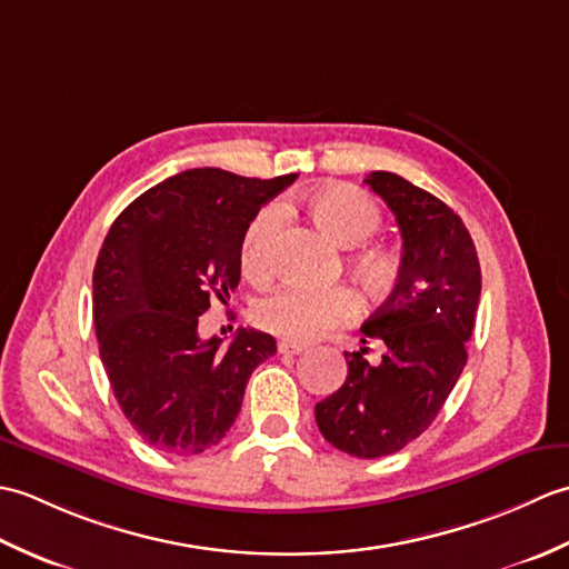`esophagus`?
Here are the masks:
<instances>
[{
    "instance_id": "34e87169",
    "label": "esophagus",
    "mask_w": 569,
    "mask_h": 569,
    "mask_svg": "<svg viewBox=\"0 0 569 569\" xmlns=\"http://www.w3.org/2000/svg\"><path fill=\"white\" fill-rule=\"evenodd\" d=\"M278 352H281V355H300V352H306V345L281 340V342H278Z\"/></svg>"
}]
</instances>
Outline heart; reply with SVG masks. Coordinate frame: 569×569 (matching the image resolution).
Wrapping results in <instances>:
<instances>
[{"instance_id": "b5f03b06", "label": "heart", "mask_w": 569, "mask_h": 569, "mask_svg": "<svg viewBox=\"0 0 569 569\" xmlns=\"http://www.w3.org/2000/svg\"><path fill=\"white\" fill-rule=\"evenodd\" d=\"M320 232L340 247H359L379 232L383 214L365 190L345 183L320 186L298 198ZM281 212L273 204L261 208L241 237V269L249 278L263 281L273 273V241ZM347 269L357 286L371 300L389 298L403 278V259L391 247H367L347 259ZM359 312L357 296L345 286L308 291V288L283 286L263 296L253 308L259 328L293 342L316 340L337 325L355 320Z\"/></svg>"}]
</instances>
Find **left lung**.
Listing matches in <instances>:
<instances>
[{
    "instance_id": "obj_1",
    "label": "left lung",
    "mask_w": 569,
    "mask_h": 569,
    "mask_svg": "<svg viewBox=\"0 0 569 569\" xmlns=\"http://www.w3.org/2000/svg\"><path fill=\"white\" fill-rule=\"evenodd\" d=\"M365 183L389 204L403 239V278L361 325L365 340L345 352L347 381L316 406L318 428L352 457H386L426 432L467 365L481 269L465 222L442 200L406 178L373 171Z\"/></svg>"
}]
</instances>
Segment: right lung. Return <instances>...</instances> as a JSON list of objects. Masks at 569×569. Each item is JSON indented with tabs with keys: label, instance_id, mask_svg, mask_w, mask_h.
I'll return each mask as SVG.
<instances>
[{
	"label": "right lung",
	"instance_id": "right-lung-1",
	"mask_svg": "<svg viewBox=\"0 0 569 569\" xmlns=\"http://www.w3.org/2000/svg\"><path fill=\"white\" fill-rule=\"evenodd\" d=\"M293 180L192 168L127 204L107 232L92 273L94 332L119 408L156 450L214 447L251 371L276 355L273 337L251 328L227 349L220 337L200 340L198 320L237 288L251 217Z\"/></svg>",
	"mask_w": 569,
	"mask_h": 569
}]
</instances>
